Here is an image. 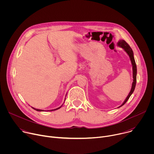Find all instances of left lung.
<instances>
[{
    "label": "left lung",
    "mask_w": 154,
    "mask_h": 154,
    "mask_svg": "<svg viewBox=\"0 0 154 154\" xmlns=\"http://www.w3.org/2000/svg\"><path fill=\"white\" fill-rule=\"evenodd\" d=\"M118 45L121 48H122L124 51L127 53V54L128 55L131 64H132V66H133V78H134V82L132 83V86H131V88L130 90V92L129 93L128 96L127 97V98L125 99V100H124V102H123V103L119 107L122 106L123 105H124L126 102L128 100V99H129V97H130V96L131 95L135 90V86H136V83H137V65H136V63L135 61V58L134 57V52L132 49H131V48L130 47V46L128 45V43H127V42H125V41L124 40H120L118 43Z\"/></svg>",
    "instance_id": "left-lung-1"
}]
</instances>
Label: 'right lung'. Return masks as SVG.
I'll use <instances>...</instances> for the list:
<instances>
[{"label":"right lung","instance_id":"right-lung-1","mask_svg":"<svg viewBox=\"0 0 154 154\" xmlns=\"http://www.w3.org/2000/svg\"><path fill=\"white\" fill-rule=\"evenodd\" d=\"M61 106L60 107H59V108H56V109H52V110H47V111H54V110H56V109H59V108H61ZM33 108V107H32ZM34 109H35V110H36V111H39V112H43L44 110H42V109H36V108H33Z\"/></svg>","mask_w":154,"mask_h":154}]
</instances>
